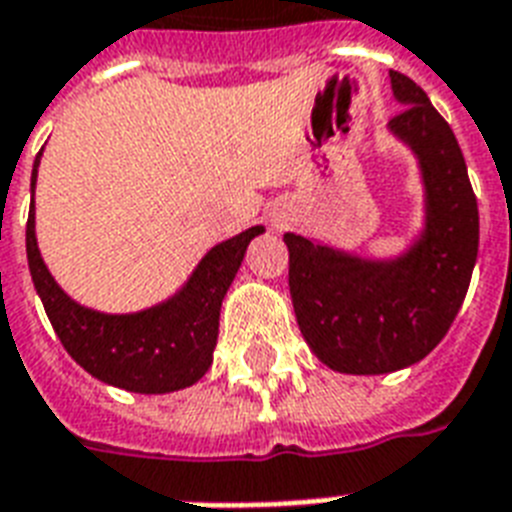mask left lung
I'll use <instances>...</instances> for the list:
<instances>
[{"instance_id":"obj_1","label":"left lung","mask_w":512,"mask_h":512,"mask_svg":"<svg viewBox=\"0 0 512 512\" xmlns=\"http://www.w3.org/2000/svg\"><path fill=\"white\" fill-rule=\"evenodd\" d=\"M404 111L388 130L417 156L425 228L406 252L358 257L297 233L289 249V295L305 342L342 374H388L428 356L452 327L478 257V204L452 127L422 87L390 71Z\"/></svg>"}]
</instances>
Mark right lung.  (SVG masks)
<instances>
[{
  "mask_svg": "<svg viewBox=\"0 0 512 512\" xmlns=\"http://www.w3.org/2000/svg\"><path fill=\"white\" fill-rule=\"evenodd\" d=\"M39 159L42 151L31 172L28 271L68 356L100 382L132 393H172L199 382L212 366L225 292L236 279L249 241L265 231L263 225H252L239 236L215 244L170 300L138 313L92 311L58 287L36 244L34 188Z\"/></svg>",
  "mask_w": 512,
  "mask_h": 512,
  "instance_id": "obj_1",
  "label": "right lung"
}]
</instances>
